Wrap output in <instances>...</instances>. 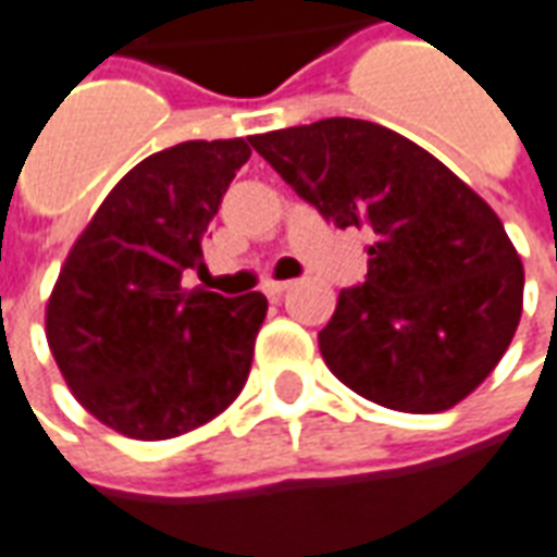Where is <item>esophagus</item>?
<instances>
[{"label":"esophagus","instance_id":"1","mask_svg":"<svg viewBox=\"0 0 557 557\" xmlns=\"http://www.w3.org/2000/svg\"><path fill=\"white\" fill-rule=\"evenodd\" d=\"M292 289V280H268L265 286H262V292H265L268 298H277V295H283V292Z\"/></svg>","mask_w":557,"mask_h":557}]
</instances>
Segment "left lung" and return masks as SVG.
Listing matches in <instances>:
<instances>
[{
  "label": "left lung",
  "mask_w": 557,
  "mask_h": 557,
  "mask_svg": "<svg viewBox=\"0 0 557 557\" xmlns=\"http://www.w3.org/2000/svg\"><path fill=\"white\" fill-rule=\"evenodd\" d=\"M250 146L334 220L373 235L367 283L319 331L339 382L385 409L435 414L483 385L522 315L525 271L498 214L391 127L361 119L256 134Z\"/></svg>",
  "instance_id": "1"
}]
</instances>
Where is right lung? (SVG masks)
Returning a JSON list of instances; mask_svg holds the SVG:
<instances>
[{
	"instance_id": "1",
	"label": "right lung",
	"mask_w": 557,
	"mask_h": 557,
	"mask_svg": "<svg viewBox=\"0 0 557 557\" xmlns=\"http://www.w3.org/2000/svg\"><path fill=\"white\" fill-rule=\"evenodd\" d=\"M250 158L235 139H190L139 160L79 232L47 301V343L91 418L139 442L202 426L242 394L262 292L184 289L202 232Z\"/></svg>"
}]
</instances>
